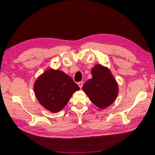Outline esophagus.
Instances as JSON below:
<instances>
[{
  "label": "esophagus",
  "mask_w": 155,
  "mask_h": 155,
  "mask_svg": "<svg viewBox=\"0 0 155 155\" xmlns=\"http://www.w3.org/2000/svg\"><path fill=\"white\" fill-rule=\"evenodd\" d=\"M78 86H79V87L81 88L82 87H83V82H78Z\"/></svg>",
  "instance_id": "esophagus-1"
}]
</instances>
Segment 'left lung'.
<instances>
[{"label":"left lung","instance_id":"8db88e82","mask_svg":"<svg viewBox=\"0 0 155 155\" xmlns=\"http://www.w3.org/2000/svg\"><path fill=\"white\" fill-rule=\"evenodd\" d=\"M91 73L93 77L82 88L92 103L98 108H105L116 99L118 84L110 71L101 64L95 65Z\"/></svg>","mask_w":155,"mask_h":155}]
</instances>
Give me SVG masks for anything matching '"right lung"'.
Here are the masks:
<instances>
[{"label":"right lung","instance_id":"add662e5","mask_svg":"<svg viewBox=\"0 0 155 155\" xmlns=\"http://www.w3.org/2000/svg\"><path fill=\"white\" fill-rule=\"evenodd\" d=\"M79 89L71 77L62 71L52 68L40 76L34 85L39 103L52 113L61 110L72 94Z\"/></svg>","mask_w":155,"mask_h":155}]
</instances>
